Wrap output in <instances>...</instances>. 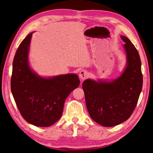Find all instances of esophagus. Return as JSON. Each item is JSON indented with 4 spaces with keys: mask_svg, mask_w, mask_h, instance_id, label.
<instances>
[{
    "mask_svg": "<svg viewBox=\"0 0 153 153\" xmlns=\"http://www.w3.org/2000/svg\"><path fill=\"white\" fill-rule=\"evenodd\" d=\"M88 76H89V74L86 70H82V71H79V77L82 80H84L85 79H86Z\"/></svg>",
    "mask_w": 153,
    "mask_h": 153,
    "instance_id": "esophagus-1",
    "label": "esophagus"
}]
</instances>
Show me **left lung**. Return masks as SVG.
Here are the masks:
<instances>
[{
    "label": "left lung",
    "instance_id": "1",
    "mask_svg": "<svg viewBox=\"0 0 153 153\" xmlns=\"http://www.w3.org/2000/svg\"><path fill=\"white\" fill-rule=\"evenodd\" d=\"M125 44L126 65L117 78L106 81L87 79L83 82L86 105L93 120L113 127L128 120L138 102L142 88L141 61L131 41L121 36Z\"/></svg>",
    "mask_w": 153,
    "mask_h": 153
}]
</instances>
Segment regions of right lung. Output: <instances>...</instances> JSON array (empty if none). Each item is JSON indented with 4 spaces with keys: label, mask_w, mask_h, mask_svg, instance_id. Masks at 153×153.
Returning a JSON list of instances; mask_svg holds the SVG:
<instances>
[{
    "label": "right lung",
    "mask_w": 153,
    "mask_h": 153,
    "mask_svg": "<svg viewBox=\"0 0 153 153\" xmlns=\"http://www.w3.org/2000/svg\"><path fill=\"white\" fill-rule=\"evenodd\" d=\"M33 33L24 38L15 53L11 89L24 120L33 126L48 127L61 118L66 98L80 82L75 74L44 77L31 69L28 55Z\"/></svg>",
    "instance_id": "add662e5"
}]
</instances>
